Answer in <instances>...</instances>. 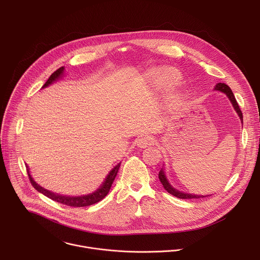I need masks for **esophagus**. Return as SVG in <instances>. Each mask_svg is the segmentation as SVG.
<instances>
[{"label":"esophagus","mask_w":260,"mask_h":260,"mask_svg":"<svg viewBox=\"0 0 260 260\" xmlns=\"http://www.w3.org/2000/svg\"><path fill=\"white\" fill-rule=\"evenodd\" d=\"M154 143V139L151 136H142L137 140V145L141 148H144L148 145H151Z\"/></svg>","instance_id":"esophagus-1"}]
</instances>
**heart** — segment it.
<instances>
[{"label": "heart", "instance_id": "1", "mask_svg": "<svg viewBox=\"0 0 260 260\" xmlns=\"http://www.w3.org/2000/svg\"><path fill=\"white\" fill-rule=\"evenodd\" d=\"M181 80L180 73L171 68H158L143 75L137 85L139 94L145 99L177 85ZM184 99V93L177 87L171 88L166 96L165 103L170 108L177 107Z\"/></svg>", "mask_w": 260, "mask_h": 260}]
</instances>
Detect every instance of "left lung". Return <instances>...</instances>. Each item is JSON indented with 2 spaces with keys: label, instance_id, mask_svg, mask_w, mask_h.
Masks as SVG:
<instances>
[{
  "label": "left lung",
  "instance_id": "obj_1",
  "mask_svg": "<svg viewBox=\"0 0 260 260\" xmlns=\"http://www.w3.org/2000/svg\"><path fill=\"white\" fill-rule=\"evenodd\" d=\"M215 89H216V90H220L221 92L225 93V94L229 96V99L231 100V102H232L234 108L236 109L237 113L239 114V116H240V118H241V120H242V123H243V113H242V111H241V109H240V107H239V104H238V102H237L235 95H234V92L232 91V89L230 88V86L226 85V84H224V83H218V84L215 86ZM158 178H159V181L161 182V184L164 185V188H165L169 193H171L172 196H174V197H176V198H179V199H186V200H187V199H201V198H205V197H206V196L204 197V196L188 194V193H184V192H180V191L176 190V189L172 186V185L169 183V181H168V179H167V177H166V175H165L164 170H160V172H159V174H158Z\"/></svg>",
  "mask_w": 260,
  "mask_h": 260
}]
</instances>
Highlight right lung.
Instances as JSON below:
<instances>
[{"label": "right lung", "instance_id": "obj_1", "mask_svg": "<svg viewBox=\"0 0 260 260\" xmlns=\"http://www.w3.org/2000/svg\"><path fill=\"white\" fill-rule=\"evenodd\" d=\"M63 67H60L59 69H57L55 72H53L51 74V76L48 78V80L46 81V83L43 85V87H46L48 86L49 84H51L54 80H56L57 78H59L61 75H62V72H63ZM119 167H120V164H118L116 167H114L112 169V171H111L109 173V175L107 176V178L105 179L104 183L102 184V186L96 190L94 191L93 193H90L88 196H82V197H75V198H71V197H66V196H60V194H57V193H53L49 190H46L44 189L43 187H41L40 185L37 184L32 178L30 177L29 175V172L27 171V175H28V178H29V181L31 183V185L34 186V188H36L37 190H38L39 192L43 193L44 196H46L47 198L51 199L52 201H55L57 203H60V204H63V205H67V206H70V207H87V206H91L93 204H96L98 202L102 201L109 192L111 186H112V183L118 173V170H119Z\"/></svg>", "mask_w": 260, "mask_h": 260}]
</instances>
